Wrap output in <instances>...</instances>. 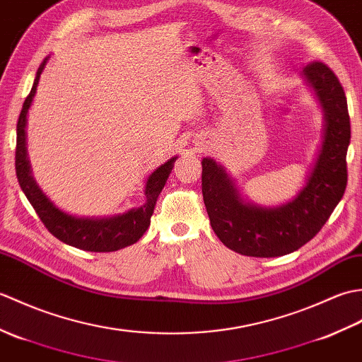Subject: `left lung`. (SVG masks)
Here are the masks:
<instances>
[{"label":"left lung","mask_w":362,"mask_h":362,"mask_svg":"<svg viewBox=\"0 0 362 362\" xmlns=\"http://www.w3.org/2000/svg\"><path fill=\"white\" fill-rule=\"evenodd\" d=\"M302 78L324 121L316 157L291 201L275 206L253 204L224 166L211 157L202 158V194L211 228L222 244L245 257H281L302 247L328 221L347 187L350 118L344 88L320 62L305 66Z\"/></svg>","instance_id":"8db88e82"}]
</instances>
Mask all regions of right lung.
I'll use <instances>...</instances> for the list:
<instances>
[{"instance_id": "right-lung-1", "label": "right lung", "mask_w": 362, "mask_h": 362, "mask_svg": "<svg viewBox=\"0 0 362 362\" xmlns=\"http://www.w3.org/2000/svg\"><path fill=\"white\" fill-rule=\"evenodd\" d=\"M49 57H46L40 68L37 70L35 79L26 98L17 124V149H15V169L17 179L23 193L28 197L30 205L34 206L38 218L42 219L45 227L59 238L60 241L88 252H115L124 249L127 245L135 244L144 235L151 226V216L156 209L157 199L163 189L174 168L177 156L166 160L163 165L146 177L144 180V202L136 209H130L124 213L115 216L104 218H79L66 213L56 206L51 199L46 196L37 182L30 169V161L26 149V124L28 112L33 105L34 96L37 93V86L40 76L48 64Z\"/></svg>"}]
</instances>
